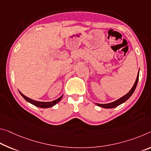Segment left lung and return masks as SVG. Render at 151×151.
Masks as SVG:
<instances>
[{"label":"left lung","instance_id":"8db88e82","mask_svg":"<svg viewBox=\"0 0 151 151\" xmlns=\"http://www.w3.org/2000/svg\"><path fill=\"white\" fill-rule=\"evenodd\" d=\"M138 78H139V71H138V75H137V77H136V79L134 84L132 88H131L130 91H129L127 94L124 95L123 97H122L121 98H119V99H118V100H116V101L111 102V103H109V104H97V103H95V104H96L97 106L104 107V108L109 109V108H114V107H116L117 106H119L120 104H123V103L125 102L126 100H128L129 98L132 96V95L133 94V93L134 92L136 86H137V84H138Z\"/></svg>","mask_w":151,"mask_h":151}]
</instances>
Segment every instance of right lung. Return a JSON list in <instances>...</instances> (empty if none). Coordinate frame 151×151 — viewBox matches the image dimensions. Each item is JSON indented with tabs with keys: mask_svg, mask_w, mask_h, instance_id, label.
Instances as JSON below:
<instances>
[{
	"mask_svg": "<svg viewBox=\"0 0 151 151\" xmlns=\"http://www.w3.org/2000/svg\"><path fill=\"white\" fill-rule=\"evenodd\" d=\"M20 94L21 95V96H22L24 99H25L26 101L27 102L30 103V104H33V106H37V107H41V108H48V107H51L52 106H54L56 105V104H58V103L60 101L62 97H63V95H62L61 97H60L58 99L54 100V101H50V102H42V101H35V100L30 99V98H29L27 97H26L23 94H22L20 91Z\"/></svg>",
	"mask_w": 151,
	"mask_h": 151,
	"instance_id": "add662e5",
	"label": "right lung"
}]
</instances>
